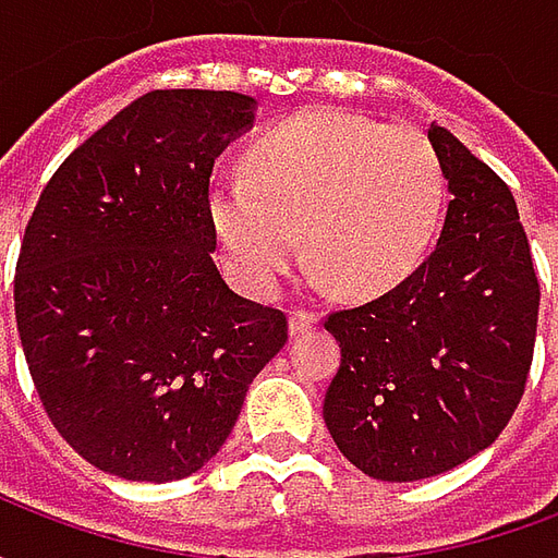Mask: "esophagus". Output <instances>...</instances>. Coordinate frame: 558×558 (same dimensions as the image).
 Wrapping results in <instances>:
<instances>
[{
	"label": "esophagus",
	"instance_id": "obj_1",
	"mask_svg": "<svg viewBox=\"0 0 558 558\" xmlns=\"http://www.w3.org/2000/svg\"><path fill=\"white\" fill-rule=\"evenodd\" d=\"M319 323V314L316 311H302V307H295L290 314V331L292 335H304L307 328H314Z\"/></svg>",
	"mask_w": 558,
	"mask_h": 558
}]
</instances>
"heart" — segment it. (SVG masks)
<instances>
[{
	"label": "heart",
	"mask_w": 558,
	"mask_h": 558,
	"mask_svg": "<svg viewBox=\"0 0 558 558\" xmlns=\"http://www.w3.org/2000/svg\"><path fill=\"white\" fill-rule=\"evenodd\" d=\"M445 172L424 131L311 110L247 151V182L215 194L220 242L244 283L268 292L299 256L350 295H376L418 266L439 232Z\"/></svg>",
	"instance_id": "heart-1"
}]
</instances>
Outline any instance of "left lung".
I'll return each instance as SVG.
<instances>
[{"mask_svg":"<svg viewBox=\"0 0 558 558\" xmlns=\"http://www.w3.org/2000/svg\"><path fill=\"white\" fill-rule=\"evenodd\" d=\"M448 179L436 247L374 302L326 316L340 367L323 418L376 481H421L496 442L526 391L541 287L514 194L442 125Z\"/></svg>","mask_w":558,"mask_h":558,"instance_id":"1","label":"left lung"}]
</instances>
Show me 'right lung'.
<instances>
[{"label":"right lung","instance_id":"1","mask_svg":"<svg viewBox=\"0 0 558 558\" xmlns=\"http://www.w3.org/2000/svg\"><path fill=\"white\" fill-rule=\"evenodd\" d=\"M254 104L146 92L62 160L26 223L23 355L47 418L101 472L187 478L287 343V314L235 295L211 259V172Z\"/></svg>","mask_w":558,"mask_h":558}]
</instances>
